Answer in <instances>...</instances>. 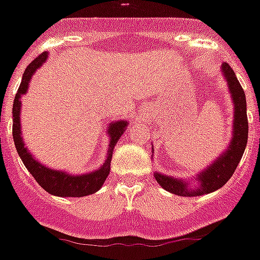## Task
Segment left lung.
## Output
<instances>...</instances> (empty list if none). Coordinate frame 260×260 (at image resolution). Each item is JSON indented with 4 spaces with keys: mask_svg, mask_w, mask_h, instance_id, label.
I'll list each match as a JSON object with an SVG mask.
<instances>
[{
    "mask_svg": "<svg viewBox=\"0 0 260 260\" xmlns=\"http://www.w3.org/2000/svg\"><path fill=\"white\" fill-rule=\"evenodd\" d=\"M223 73L227 79L230 86V92L233 96L234 105H235V115H234V135L231 144L227 151L219 157L214 164H211L207 170L195 179L198 181V187L195 189L188 188L185 181L178 179L164 176L161 174H155V178L161 187L167 191L172 192L179 196H198L210 193L227 183L230 178L235 172L236 167L244 153L248 139V120H247V104L246 93L240 85L239 80L236 79L235 72L227 62L223 64Z\"/></svg>",
    "mask_w": 260,
    "mask_h": 260,
    "instance_id": "left-lung-1",
    "label": "left lung"
}]
</instances>
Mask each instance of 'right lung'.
I'll return each mask as SVG.
<instances>
[{"instance_id":"right-lung-1","label":"right lung","mask_w":260,"mask_h":260,"mask_svg":"<svg viewBox=\"0 0 260 260\" xmlns=\"http://www.w3.org/2000/svg\"><path fill=\"white\" fill-rule=\"evenodd\" d=\"M48 53H41L39 57H36L35 60L31 61L30 64L27 65L25 69L22 80L18 86L17 94L14 97L13 103V140L16 145L17 152L20 155L21 160L24 166L26 167L27 171L30 172L31 176L36 179V181L41 185L42 188L46 192H49L50 195L62 196V198H80V196H86L90 193H94L101 188V185L104 184L105 179L109 175L111 171V160L113 148H115L116 143L120 139V136L124 134L126 128V121H116L111 124L108 129L109 135V149H108V157L105 160L104 166L100 167V170H96L93 172L86 175H75L65 174L62 171L50 170L48 167H44L41 163H39L35 159V156H31L27 149L25 148L24 141L21 137V123H20V109H21V94L26 93L29 81H30L31 76L37 69L44 64L46 60Z\"/></svg>"}]
</instances>
